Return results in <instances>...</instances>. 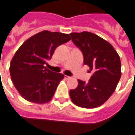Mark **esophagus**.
<instances>
[{"mask_svg": "<svg viewBox=\"0 0 135 135\" xmlns=\"http://www.w3.org/2000/svg\"><path fill=\"white\" fill-rule=\"evenodd\" d=\"M64 77H65V79H71L70 76H65Z\"/></svg>", "mask_w": 135, "mask_h": 135, "instance_id": "1", "label": "esophagus"}]
</instances>
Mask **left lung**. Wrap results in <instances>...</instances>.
I'll return each instance as SVG.
<instances>
[{
  "instance_id": "obj_1",
  "label": "left lung",
  "mask_w": 135,
  "mask_h": 135,
  "mask_svg": "<svg viewBox=\"0 0 135 135\" xmlns=\"http://www.w3.org/2000/svg\"><path fill=\"white\" fill-rule=\"evenodd\" d=\"M71 41L82 52L84 64L92 75L87 83L78 80L69 91L72 102L84 108L103 104L113 94L121 77L120 58L107 41L91 32L71 33Z\"/></svg>"
}]
</instances>
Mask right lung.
I'll list each match as a JSON object with an SVG mask.
<instances>
[{
  "mask_svg": "<svg viewBox=\"0 0 135 135\" xmlns=\"http://www.w3.org/2000/svg\"><path fill=\"white\" fill-rule=\"evenodd\" d=\"M69 34L48 31L38 33L18 49L10 65L11 80L26 100L37 104L51 100L64 75L44 66L55 49L70 41Z\"/></svg>",
  "mask_w": 135,
  "mask_h": 135,
  "instance_id": "add662e5",
  "label": "right lung"
}]
</instances>
